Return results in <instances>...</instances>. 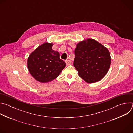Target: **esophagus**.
<instances>
[{
    "label": "esophagus",
    "mask_w": 133,
    "mask_h": 133,
    "mask_svg": "<svg viewBox=\"0 0 133 133\" xmlns=\"http://www.w3.org/2000/svg\"><path fill=\"white\" fill-rule=\"evenodd\" d=\"M65 63H66V64L67 65H70L71 64V62L69 60H66L65 61Z\"/></svg>",
    "instance_id": "esophagus-1"
}]
</instances>
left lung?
I'll return each instance as SVG.
<instances>
[{"instance_id":"obj_1","label":"left lung","mask_w":133,"mask_h":133,"mask_svg":"<svg viewBox=\"0 0 133 133\" xmlns=\"http://www.w3.org/2000/svg\"><path fill=\"white\" fill-rule=\"evenodd\" d=\"M75 56L73 65L79 76L88 83L101 81L110 65L108 50L92 39L79 43L75 49Z\"/></svg>"}]
</instances>
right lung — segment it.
<instances>
[{"mask_svg": "<svg viewBox=\"0 0 133 133\" xmlns=\"http://www.w3.org/2000/svg\"><path fill=\"white\" fill-rule=\"evenodd\" d=\"M52 46V44H43L28 58L27 67L30 74L41 83H47L57 77L66 65L60 59L59 53L53 50Z\"/></svg>", "mask_w": 133, "mask_h": 133, "instance_id": "right-lung-1", "label": "right lung"}]
</instances>
